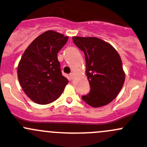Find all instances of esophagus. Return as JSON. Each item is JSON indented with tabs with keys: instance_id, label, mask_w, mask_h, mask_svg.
I'll list each match as a JSON object with an SVG mask.
<instances>
[{
	"instance_id": "1",
	"label": "esophagus",
	"mask_w": 147,
	"mask_h": 147,
	"mask_svg": "<svg viewBox=\"0 0 147 147\" xmlns=\"http://www.w3.org/2000/svg\"><path fill=\"white\" fill-rule=\"evenodd\" d=\"M69 77H70V78H72H72H73V77H74V73H73V72H71V73L69 74Z\"/></svg>"
}]
</instances>
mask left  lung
Instances as JSON below:
<instances>
[{"instance_id": "1", "label": "left lung", "mask_w": 147, "mask_h": 147, "mask_svg": "<svg viewBox=\"0 0 147 147\" xmlns=\"http://www.w3.org/2000/svg\"><path fill=\"white\" fill-rule=\"evenodd\" d=\"M73 42L84 52L90 92L82 99L93 107L110 103L121 90L125 73L120 55L110 44L97 38L73 37Z\"/></svg>"}]
</instances>
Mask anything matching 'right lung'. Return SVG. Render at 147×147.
Instances as JSON below:
<instances>
[{
    "mask_svg": "<svg viewBox=\"0 0 147 147\" xmlns=\"http://www.w3.org/2000/svg\"><path fill=\"white\" fill-rule=\"evenodd\" d=\"M68 37L49 30L35 38L22 57L18 79L26 95L38 105H48L62 94L68 80L60 68L57 53Z\"/></svg>",
    "mask_w": 147,
    "mask_h": 147,
    "instance_id": "obj_1",
    "label": "right lung"
}]
</instances>
